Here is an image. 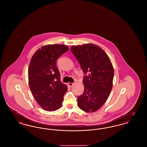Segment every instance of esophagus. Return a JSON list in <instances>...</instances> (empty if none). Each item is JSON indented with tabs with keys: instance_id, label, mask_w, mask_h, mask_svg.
I'll return each mask as SVG.
<instances>
[{
	"instance_id": "esophagus-1",
	"label": "esophagus",
	"mask_w": 147,
	"mask_h": 147,
	"mask_svg": "<svg viewBox=\"0 0 147 147\" xmlns=\"http://www.w3.org/2000/svg\"><path fill=\"white\" fill-rule=\"evenodd\" d=\"M73 83H68V85L69 86V87H71L73 85Z\"/></svg>"
}]
</instances>
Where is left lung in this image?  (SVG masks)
<instances>
[{"label":"left lung","mask_w":147,"mask_h":147,"mask_svg":"<svg viewBox=\"0 0 147 147\" xmlns=\"http://www.w3.org/2000/svg\"><path fill=\"white\" fill-rule=\"evenodd\" d=\"M70 49L86 74L84 92L78 98V106L85 112H95L105 104L112 90L111 61L103 49L93 43L74 45Z\"/></svg>","instance_id":"left-lung-1"}]
</instances>
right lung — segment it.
Wrapping results in <instances>:
<instances>
[{
    "instance_id": "1",
    "label": "right lung",
    "mask_w": 147,
    "mask_h": 147,
    "mask_svg": "<svg viewBox=\"0 0 147 147\" xmlns=\"http://www.w3.org/2000/svg\"><path fill=\"white\" fill-rule=\"evenodd\" d=\"M68 50L66 45H47L37 49L30 60L29 86L37 103L46 111H56L62 105L68 87L61 82L56 61Z\"/></svg>"
}]
</instances>
